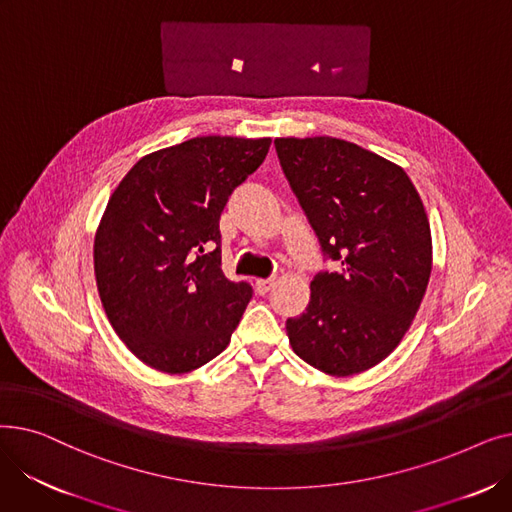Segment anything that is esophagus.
Returning <instances> with one entry per match:
<instances>
[{"mask_svg":"<svg viewBox=\"0 0 512 512\" xmlns=\"http://www.w3.org/2000/svg\"><path fill=\"white\" fill-rule=\"evenodd\" d=\"M274 286H276V278H265V280L255 282V288H257L259 294H267Z\"/></svg>","mask_w":512,"mask_h":512,"instance_id":"obj_1","label":"esophagus"}]
</instances>
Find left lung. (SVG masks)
Wrapping results in <instances>:
<instances>
[{"label":"left lung","mask_w":512,"mask_h":512,"mask_svg":"<svg viewBox=\"0 0 512 512\" xmlns=\"http://www.w3.org/2000/svg\"><path fill=\"white\" fill-rule=\"evenodd\" d=\"M282 170L338 272H319L292 351L346 378L382 363L413 324L432 274V230L407 172L332 137L276 139Z\"/></svg>","instance_id":"8db88e82"}]
</instances>
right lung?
<instances>
[{"label":"right lung","instance_id":"1","mask_svg":"<svg viewBox=\"0 0 512 512\" xmlns=\"http://www.w3.org/2000/svg\"><path fill=\"white\" fill-rule=\"evenodd\" d=\"M272 139L195 137L141 157L99 222V299L128 351L164 373L218 357L253 297L222 272L220 215Z\"/></svg>","mask_w":512,"mask_h":512}]
</instances>
